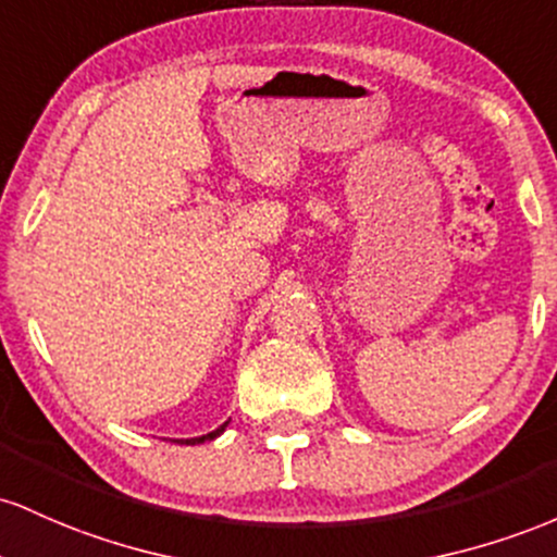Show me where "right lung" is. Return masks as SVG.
I'll list each match as a JSON object with an SVG mask.
<instances>
[{"mask_svg": "<svg viewBox=\"0 0 557 557\" xmlns=\"http://www.w3.org/2000/svg\"><path fill=\"white\" fill-rule=\"evenodd\" d=\"M226 426H228V421L223 423V426H218L215 431H210V434L195 436V440H173V442H178V445H202V442H210V440H215V436H221L223 431H226Z\"/></svg>", "mask_w": 557, "mask_h": 557, "instance_id": "obj_1", "label": "right lung"}]
</instances>
